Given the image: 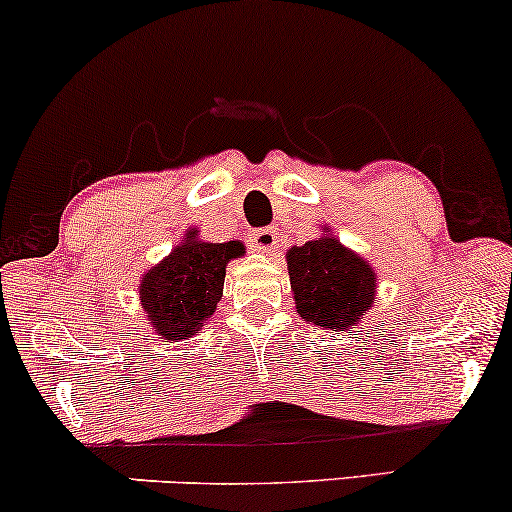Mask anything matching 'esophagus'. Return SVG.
<instances>
[{
    "mask_svg": "<svg viewBox=\"0 0 512 512\" xmlns=\"http://www.w3.org/2000/svg\"><path fill=\"white\" fill-rule=\"evenodd\" d=\"M277 242H280V237H277V230H273V227H263V230H256L251 235V244L261 254H273V251H277Z\"/></svg>",
    "mask_w": 512,
    "mask_h": 512,
    "instance_id": "obj_1",
    "label": "esophagus"
}]
</instances>
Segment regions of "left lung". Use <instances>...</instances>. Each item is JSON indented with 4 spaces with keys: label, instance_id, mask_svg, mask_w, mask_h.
I'll return each instance as SVG.
<instances>
[{
    "label": "left lung",
    "instance_id": "1",
    "mask_svg": "<svg viewBox=\"0 0 512 512\" xmlns=\"http://www.w3.org/2000/svg\"><path fill=\"white\" fill-rule=\"evenodd\" d=\"M289 282L299 315L320 330L349 332L370 311L377 275L368 261L330 235L287 251Z\"/></svg>",
    "mask_w": 512,
    "mask_h": 512
}]
</instances>
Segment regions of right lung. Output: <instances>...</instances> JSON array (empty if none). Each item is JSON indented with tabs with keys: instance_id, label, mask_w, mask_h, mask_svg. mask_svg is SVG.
Wrapping results in <instances>:
<instances>
[{
	"instance_id": "1",
	"label": "right lung",
	"mask_w": 512,
	"mask_h": 512,
	"mask_svg": "<svg viewBox=\"0 0 512 512\" xmlns=\"http://www.w3.org/2000/svg\"><path fill=\"white\" fill-rule=\"evenodd\" d=\"M244 256L242 242L213 244L189 230L170 256L142 277L140 301L159 339H187L216 313L223 296L225 266Z\"/></svg>"
}]
</instances>
